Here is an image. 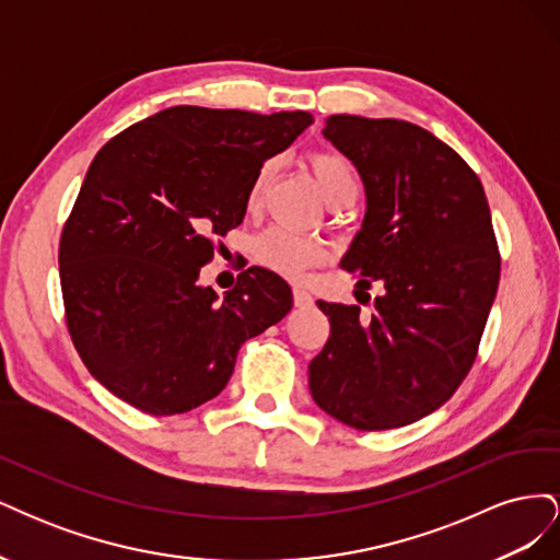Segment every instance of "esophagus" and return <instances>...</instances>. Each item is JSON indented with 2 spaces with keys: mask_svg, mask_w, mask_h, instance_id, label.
I'll list each match as a JSON object with an SVG mask.
<instances>
[{
  "mask_svg": "<svg viewBox=\"0 0 560 560\" xmlns=\"http://www.w3.org/2000/svg\"><path fill=\"white\" fill-rule=\"evenodd\" d=\"M294 306L296 308H308V306H313V296L306 292V290H301V287H294Z\"/></svg>",
  "mask_w": 560,
  "mask_h": 560,
  "instance_id": "esophagus-1",
  "label": "esophagus"
}]
</instances>
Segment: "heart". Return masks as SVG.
<instances>
[{
    "mask_svg": "<svg viewBox=\"0 0 560 560\" xmlns=\"http://www.w3.org/2000/svg\"><path fill=\"white\" fill-rule=\"evenodd\" d=\"M308 163L322 194H325L329 202H350L358 196V173H354V165L348 156L338 154V151L322 149L313 151ZM270 177H273V163H264L247 194V206L252 210L261 202ZM254 259L284 278L299 280L306 276L308 268L327 259V245L319 238H311V235L296 233L292 229L270 226L254 243Z\"/></svg>",
    "mask_w": 560,
    "mask_h": 560,
    "instance_id": "1",
    "label": "heart"
}]
</instances>
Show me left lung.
<instances>
[{"label":"left lung","instance_id":"left-lung-1","mask_svg":"<svg viewBox=\"0 0 560 560\" xmlns=\"http://www.w3.org/2000/svg\"><path fill=\"white\" fill-rule=\"evenodd\" d=\"M322 132L366 189L341 268L385 294L369 317L317 301L331 331L308 366L311 395L348 428H401L448 401L477 360L500 282L490 208L477 173L425 128L334 114Z\"/></svg>","mask_w":560,"mask_h":560}]
</instances>
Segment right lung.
I'll list each match as a JSON object with an SVG mask.
<instances>
[{
	"instance_id": "right-lung-1",
	"label": "right lung",
	"mask_w": 560,
	"mask_h": 560,
	"mask_svg": "<svg viewBox=\"0 0 560 560\" xmlns=\"http://www.w3.org/2000/svg\"><path fill=\"white\" fill-rule=\"evenodd\" d=\"M311 124L179 105L97 151L58 264L67 331L112 395L151 416L191 411L226 387L247 338L292 311L290 284L266 268L243 270L224 301L198 273L243 222L261 165Z\"/></svg>"
}]
</instances>
